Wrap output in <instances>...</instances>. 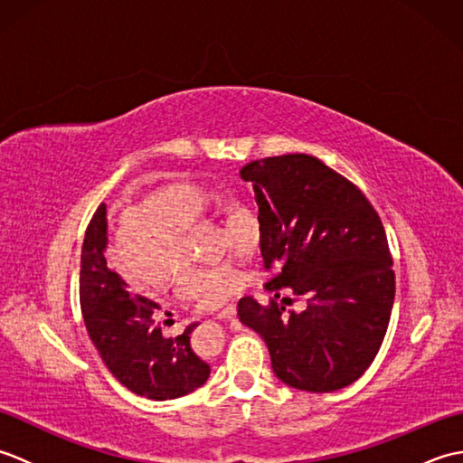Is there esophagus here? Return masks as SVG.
<instances>
[{
  "label": "esophagus",
  "instance_id": "esophagus-1",
  "mask_svg": "<svg viewBox=\"0 0 463 463\" xmlns=\"http://www.w3.org/2000/svg\"><path fill=\"white\" fill-rule=\"evenodd\" d=\"M234 317H237V307H234V304H229V307H224L222 310L216 312L214 318H219V320H231V318H234Z\"/></svg>",
  "mask_w": 463,
  "mask_h": 463
}]
</instances>
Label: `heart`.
Returning <instances> with one entry per match:
<instances>
[{"label": "heart", "mask_w": 463, "mask_h": 463, "mask_svg": "<svg viewBox=\"0 0 463 463\" xmlns=\"http://www.w3.org/2000/svg\"><path fill=\"white\" fill-rule=\"evenodd\" d=\"M214 194L194 183H173L145 196L141 206L127 209L117 222L115 250L121 269L145 287H165L175 264V288L203 307H221L249 287V279L229 262L194 264L186 229L211 209ZM232 249L252 257L262 242V224L250 206L234 203L226 211Z\"/></svg>", "instance_id": "1"}]
</instances>
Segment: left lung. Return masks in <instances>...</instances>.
I'll use <instances>...</instances> for the list:
<instances>
[{
	"mask_svg": "<svg viewBox=\"0 0 463 463\" xmlns=\"http://www.w3.org/2000/svg\"><path fill=\"white\" fill-rule=\"evenodd\" d=\"M107 206L99 204L83 239L80 300L85 328L101 360L139 396L161 402L191 394L211 373L209 364L191 350L196 322L181 336H163L155 322L159 304L133 294L129 284L107 267Z\"/></svg>",
	"mask_w": 463,
	"mask_h": 463,
	"instance_id": "8db88e82",
	"label": "left lung"
}]
</instances>
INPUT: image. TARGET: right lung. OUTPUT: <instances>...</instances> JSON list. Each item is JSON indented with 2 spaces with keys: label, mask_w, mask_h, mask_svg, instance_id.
Wrapping results in <instances>:
<instances>
[{
  "label": "right lung",
  "mask_w": 463,
  "mask_h": 463,
  "mask_svg": "<svg viewBox=\"0 0 463 463\" xmlns=\"http://www.w3.org/2000/svg\"><path fill=\"white\" fill-rule=\"evenodd\" d=\"M262 224L260 252L302 310L284 314L252 297L239 320L259 332L272 370L288 386L326 394L356 382L386 336L396 280L378 213L356 186L310 155H282L241 169ZM274 294V297H277Z\"/></svg>",
  "instance_id": "1"
}]
</instances>
